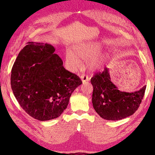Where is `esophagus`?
Returning <instances> with one entry per match:
<instances>
[{
	"instance_id": "obj_1",
	"label": "esophagus",
	"mask_w": 155,
	"mask_h": 155,
	"mask_svg": "<svg viewBox=\"0 0 155 155\" xmlns=\"http://www.w3.org/2000/svg\"><path fill=\"white\" fill-rule=\"evenodd\" d=\"M81 78L82 81H83V83H85V82L88 81H89V79H90L89 77H88V76L87 75V74H82V75L81 76Z\"/></svg>"
}]
</instances>
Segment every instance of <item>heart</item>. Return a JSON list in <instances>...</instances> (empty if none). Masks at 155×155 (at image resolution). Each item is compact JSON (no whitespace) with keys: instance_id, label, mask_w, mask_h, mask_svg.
<instances>
[{"instance_id":"heart-1","label":"heart","mask_w":155,"mask_h":155,"mask_svg":"<svg viewBox=\"0 0 155 155\" xmlns=\"http://www.w3.org/2000/svg\"><path fill=\"white\" fill-rule=\"evenodd\" d=\"M72 51L67 50L65 54V62L69 71H75L82 67L81 58L88 61L91 70H97L103 65L105 55L98 54L102 46L98 42H83L72 46Z\"/></svg>"}]
</instances>
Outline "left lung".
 <instances>
[{
    "label": "left lung",
    "instance_id": "left-lung-1",
    "mask_svg": "<svg viewBox=\"0 0 155 155\" xmlns=\"http://www.w3.org/2000/svg\"><path fill=\"white\" fill-rule=\"evenodd\" d=\"M93 87L92 103L95 111L104 119L118 120L133 114L139 108L146 86L134 93L118 89L110 80L109 69L105 68L91 79Z\"/></svg>",
    "mask_w": 155,
    "mask_h": 155
}]
</instances>
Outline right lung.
<instances>
[{"label":"right lung","mask_w":155,"mask_h":155,"mask_svg":"<svg viewBox=\"0 0 155 155\" xmlns=\"http://www.w3.org/2000/svg\"><path fill=\"white\" fill-rule=\"evenodd\" d=\"M52 45L28 42L20 51L11 76L13 93L26 113L35 119L58 117L67 108L76 88L82 83L68 71Z\"/></svg>","instance_id":"1"}]
</instances>
